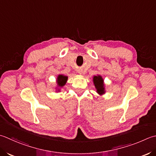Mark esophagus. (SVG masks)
Masks as SVG:
<instances>
[{
  "mask_svg": "<svg viewBox=\"0 0 156 156\" xmlns=\"http://www.w3.org/2000/svg\"><path fill=\"white\" fill-rule=\"evenodd\" d=\"M78 73H79V74H82V72L81 71H79Z\"/></svg>",
  "mask_w": 156,
  "mask_h": 156,
  "instance_id": "34e87169",
  "label": "esophagus"
}]
</instances>
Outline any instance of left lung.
Instances as JSON below:
<instances>
[{
  "label": "left lung",
  "mask_w": 156,
  "mask_h": 156,
  "mask_svg": "<svg viewBox=\"0 0 156 156\" xmlns=\"http://www.w3.org/2000/svg\"><path fill=\"white\" fill-rule=\"evenodd\" d=\"M93 82L95 88H97V92L100 94L105 93V88L103 84V80L101 76H95L93 77Z\"/></svg>",
  "instance_id": "8db88e82"
}]
</instances>
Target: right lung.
Segmentation results:
<instances>
[{"mask_svg": "<svg viewBox=\"0 0 156 156\" xmlns=\"http://www.w3.org/2000/svg\"><path fill=\"white\" fill-rule=\"evenodd\" d=\"M67 80H68V77L66 76L63 75H59L57 77V84L58 86L59 87H63V85H65V84L66 83Z\"/></svg>", "mask_w": 156, "mask_h": 156, "instance_id": "1", "label": "right lung"}]
</instances>
